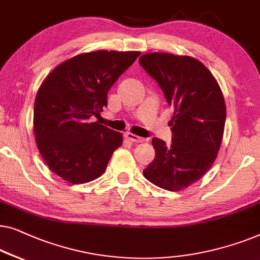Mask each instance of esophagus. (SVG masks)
Returning <instances> with one entry per match:
<instances>
[{"instance_id": "1", "label": "esophagus", "mask_w": 260, "mask_h": 260, "mask_svg": "<svg viewBox=\"0 0 260 260\" xmlns=\"http://www.w3.org/2000/svg\"><path fill=\"white\" fill-rule=\"evenodd\" d=\"M125 137L128 139L129 141H132V142H142V141H145L144 138L138 137V135H135L133 133H129V132H128V133L125 134Z\"/></svg>"}]
</instances>
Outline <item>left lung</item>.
<instances>
[{
  "label": "left lung",
  "mask_w": 260,
  "mask_h": 260,
  "mask_svg": "<svg viewBox=\"0 0 260 260\" xmlns=\"http://www.w3.org/2000/svg\"><path fill=\"white\" fill-rule=\"evenodd\" d=\"M139 63L174 108L168 123L172 144L153 139L155 158L142 173L160 188L181 191L202 179L217 158L226 120L224 95L212 73L192 56L148 53Z\"/></svg>",
  "instance_id": "1"
}]
</instances>
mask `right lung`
Returning <instances> with one entry per match:
<instances>
[{
  "label": "right lung",
  "instance_id": "right-lung-1",
  "mask_svg": "<svg viewBox=\"0 0 260 260\" xmlns=\"http://www.w3.org/2000/svg\"><path fill=\"white\" fill-rule=\"evenodd\" d=\"M140 52L96 50L56 66L40 86L34 135L49 170L71 184L102 175L122 134L89 118L107 106V93Z\"/></svg>",
  "mask_w": 260,
  "mask_h": 260
}]
</instances>
